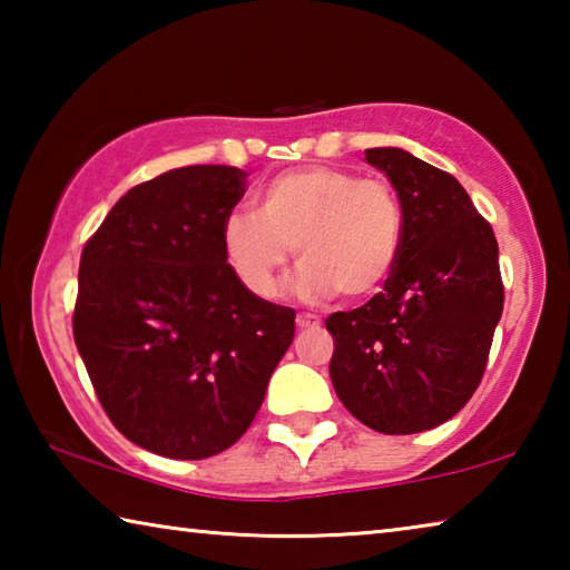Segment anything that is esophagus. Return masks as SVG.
Wrapping results in <instances>:
<instances>
[{
    "instance_id": "34e87169",
    "label": "esophagus",
    "mask_w": 570,
    "mask_h": 570,
    "mask_svg": "<svg viewBox=\"0 0 570 570\" xmlns=\"http://www.w3.org/2000/svg\"><path fill=\"white\" fill-rule=\"evenodd\" d=\"M296 326L298 330H314V326H320V316L316 314H298L296 316Z\"/></svg>"
}]
</instances>
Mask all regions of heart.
<instances>
[{"instance_id": "b5f03b06", "label": "heart", "mask_w": 570, "mask_h": 570, "mask_svg": "<svg viewBox=\"0 0 570 570\" xmlns=\"http://www.w3.org/2000/svg\"><path fill=\"white\" fill-rule=\"evenodd\" d=\"M404 234L402 206L382 178L308 166L286 170L258 190L256 214L224 220L220 244L240 286L258 298L278 288L292 248L294 292L302 298H366L390 282Z\"/></svg>"}]
</instances>
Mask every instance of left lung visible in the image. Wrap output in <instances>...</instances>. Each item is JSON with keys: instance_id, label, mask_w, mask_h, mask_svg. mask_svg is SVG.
Segmentation results:
<instances>
[{"instance_id": "obj_1", "label": "left lung", "mask_w": 570, "mask_h": 570, "mask_svg": "<svg viewBox=\"0 0 570 570\" xmlns=\"http://www.w3.org/2000/svg\"><path fill=\"white\" fill-rule=\"evenodd\" d=\"M364 160L397 190L402 248L380 294L326 320L330 374L366 428L414 435L458 414L482 380L505 298L498 240L455 176L402 148Z\"/></svg>"}]
</instances>
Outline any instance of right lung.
Masks as SVG:
<instances>
[{
	"label": "right lung",
	"mask_w": 570,
	"mask_h": 570,
	"mask_svg": "<svg viewBox=\"0 0 570 570\" xmlns=\"http://www.w3.org/2000/svg\"><path fill=\"white\" fill-rule=\"evenodd\" d=\"M248 173L186 166L130 188L85 244L72 334L110 422L173 460L244 435L294 340V308L248 294L220 228Z\"/></svg>",
	"instance_id": "add662e5"
}]
</instances>
